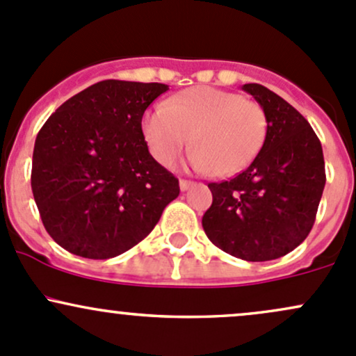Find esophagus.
Listing matches in <instances>:
<instances>
[{"label": "esophagus", "instance_id": "obj_1", "mask_svg": "<svg viewBox=\"0 0 356 356\" xmlns=\"http://www.w3.org/2000/svg\"><path fill=\"white\" fill-rule=\"evenodd\" d=\"M190 186H193V181H190V179H179V190L181 192H186Z\"/></svg>", "mask_w": 356, "mask_h": 356}]
</instances>
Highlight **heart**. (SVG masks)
Instances as JSON below:
<instances>
[{
	"mask_svg": "<svg viewBox=\"0 0 356 356\" xmlns=\"http://www.w3.org/2000/svg\"><path fill=\"white\" fill-rule=\"evenodd\" d=\"M268 120L258 102L212 86L179 91L143 118L151 154L170 166L190 144L197 171L232 177L246 170L261 151Z\"/></svg>",
	"mask_w": 356,
	"mask_h": 356,
	"instance_id": "obj_1",
	"label": "heart"
}]
</instances>
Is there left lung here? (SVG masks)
<instances>
[{
  "instance_id": "left-lung-1",
  "label": "left lung",
  "mask_w": 356,
  "mask_h": 356,
  "mask_svg": "<svg viewBox=\"0 0 356 356\" xmlns=\"http://www.w3.org/2000/svg\"><path fill=\"white\" fill-rule=\"evenodd\" d=\"M243 90L265 110V144L238 177L209 183L213 200L202 225L225 253L268 261L296 250L311 232L326 185L324 156L316 132L290 103L256 83Z\"/></svg>"
}]
</instances>
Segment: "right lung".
I'll return each instance as SVG.
<instances>
[{
  "label": "right lung",
  "instance_id": "1",
  "mask_svg": "<svg viewBox=\"0 0 356 356\" xmlns=\"http://www.w3.org/2000/svg\"><path fill=\"white\" fill-rule=\"evenodd\" d=\"M161 83L105 79L64 102L37 134L32 192L42 224L72 254L108 259L154 229L179 195L149 154L143 115Z\"/></svg>",
  "mask_w": 356,
  "mask_h": 356
}]
</instances>
